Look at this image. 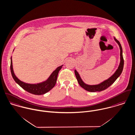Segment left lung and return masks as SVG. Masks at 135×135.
Segmentation results:
<instances>
[{
	"mask_svg": "<svg viewBox=\"0 0 135 135\" xmlns=\"http://www.w3.org/2000/svg\"><path fill=\"white\" fill-rule=\"evenodd\" d=\"M114 39L115 41L118 43V44L119 46L120 49V64L118 68V69L115 71L114 73L113 74L111 77H110L108 79L103 81L102 83H100L98 85H89L85 84L83 80L81 79V77H80L79 74L77 72V71L75 70V74L78 83H79V85L81 86L83 88L85 89L86 91L91 92H100L102 91H103L107 88H108L109 86L112 85L113 83L117 80V79L120 76V75L122 72L123 66H124V59L123 57V51L122 48L121 46V45L119 41H118L114 37Z\"/></svg>",
	"mask_w": 135,
	"mask_h": 135,
	"instance_id": "obj_1",
	"label": "left lung"
}]
</instances>
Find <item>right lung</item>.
Returning <instances> with one entry per match:
<instances>
[{
	"mask_svg": "<svg viewBox=\"0 0 135 135\" xmlns=\"http://www.w3.org/2000/svg\"><path fill=\"white\" fill-rule=\"evenodd\" d=\"M63 65L58 67L50 75L49 78L42 83L37 84H27L20 80L15 75L13 69L12 60L11 57L10 69L13 78L15 81L26 91L35 95H42L48 92L55 86L59 71Z\"/></svg>",
	"mask_w": 135,
	"mask_h": 135,
	"instance_id": "right-lung-1",
	"label": "right lung"
}]
</instances>
